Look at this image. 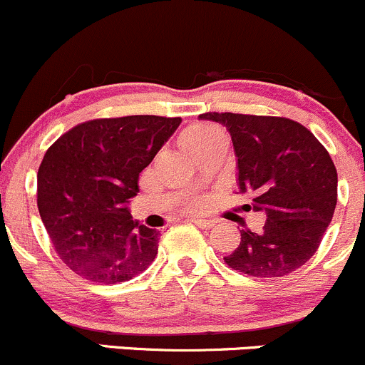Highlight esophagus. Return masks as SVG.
<instances>
[{
	"label": "esophagus",
	"mask_w": 365,
	"mask_h": 365,
	"mask_svg": "<svg viewBox=\"0 0 365 365\" xmlns=\"http://www.w3.org/2000/svg\"><path fill=\"white\" fill-rule=\"evenodd\" d=\"M192 222L201 229H212L215 225L213 220H205V218H192Z\"/></svg>",
	"instance_id": "1"
}]
</instances>
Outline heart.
<instances>
[{"label": "heart", "mask_w": 365, "mask_h": 365, "mask_svg": "<svg viewBox=\"0 0 365 365\" xmlns=\"http://www.w3.org/2000/svg\"><path fill=\"white\" fill-rule=\"evenodd\" d=\"M224 136L220 128L213 124H194L190 128H187L182 134V145L187 148L190 153H194L199 148L208 147L210 143H213L217 138ZM202 206V201H194L192 208L199 210Z\"/></svg>", "instance_id": "b5f03b06"}]
</instances>
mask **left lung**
<instances>
[{"label": "left lung", "instance_id": "left-lung-1", "mask_svg": "<svg viewBox=\"0 0 365 365\" xmlns=\"http://www.w3.org/2000/svg\"><path fill=\"white\" fill-rule=\"evenodd\" d=\"M225 125L240 170V192L266 212L262 231L243 229L225 264L255 278H279L308 262L334 215L337 171L327 148L287 117L208 112Z\"/></svg>", "mask_w": 365, "mask_h": 365}]
</instances>
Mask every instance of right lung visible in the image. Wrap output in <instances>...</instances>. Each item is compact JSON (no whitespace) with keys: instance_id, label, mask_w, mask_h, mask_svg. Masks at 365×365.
<instances>
[{"instance_id":"add662e5","label":"right lung","mask_w":365,"mask_h":365,"mask_svg":"<svg viewBox=\"0 0 365 365\" xmlns=\"http://www.w3.org/2000/svg\"><path fill=\"white\" fill-rule=\"evenodd\" d=\"M182 118L128 115L75 125L45 152L38 170V212L59 259L99 285L143 273L160 231L133 220L129 199L140 175Z\"/></svg>"}]
</instances>
